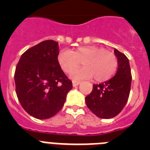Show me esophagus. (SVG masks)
<instances>
[{
    "instance_id": "esophagus-1",
    "label": "esophagus",
    "mask_w": 150,
    "mask_h": 150,
    "mask_svg": "<svg viewBox=\"0 0 150 150\" xmlns=\"http://www.w3.org/2000/svg\"><path fill=\"white\" fill-rule=\"evenodd\" d=\"M72 83H73V86L75 87V86H77L78 85H79V83H80V82H79V81H76V80H73Z\"/></svg>"
}]
</instances>
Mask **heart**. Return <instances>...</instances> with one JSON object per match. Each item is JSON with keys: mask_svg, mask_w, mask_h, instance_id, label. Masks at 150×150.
I'll use <instances>...</instances> for the list:
<instances>
[{"mask_svg": "<svg viewBox=\"0 0 150 150\" xmlns=\"http://www.w3.org/2000/svg\"><path fill=\"white\" fill-rule=\"evenodd\" d=\"M57 59L62 71L67 74L83 64L84 67L73 74L74 79L93 77L97 82L108 80L118 66L117 57L113 52L96 46H81L71 51L62 50Z\"/></svg>", "mask_w": 150, "mask_h": 150, "instance_id": "1", "label": "heart"}]
</instances>
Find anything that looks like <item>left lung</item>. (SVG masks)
<instances>
[{
  "label": "left lung",
  "mask_w": 150,
  "mask_h": 150,
  "mask_svg": "<svg viewBox=\"0 0 150 150\" xmlns=\"http://www.w3.org/2000/svg\"><path fill=\"white\" fill-rule=\"evenodd\" d=\"M114 52L119 64L116 74L108 81L94 84L91 92L86 97L88 109L101 119L117 116L126 104L131 90L132 76L128 59L116 49Z\"/></svg>",
  "instance_id": "obj_1"
}]
</instances>
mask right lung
Instances as JSON below:
<instances>
[{
  "label": "right lung",
  "mask_w": 150,
  "mask_h": 150,
  "mask_svg": "<svg viewBox=\"0 0 150 150\" xmlns=\"http://www.w3.org/2000/svg\"><path fill=\"white\" fill-rule=\"evenodd\" d=\"M59 54L56 41L44 40L26 50L16 67L17 98L36 119L46 120L57 114L73 88L58 62Z\"/></svg>",
  "instance_id": "1"
}]
</instances>
